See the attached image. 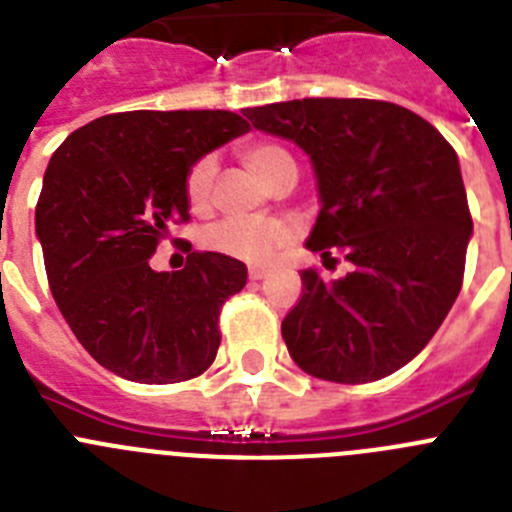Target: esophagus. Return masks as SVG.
I'll return each mask as SVG.
<instances>
[{
  "label": "esophagus",
  "instance_id": "1",
  "mask_svg": "<svg viewBox=\"0 0 512 512\" xmlns=\"http://www.w3.org/2000/svg\"><path fill=\"white\" fill-rule=\"evenodd\" d=\"M248 277L253 279V282H259V279L266 277V266H251L248 269Z\"/></svg>",
  "mask_w": 512,
  "mask_h": 512
}]
</instances>
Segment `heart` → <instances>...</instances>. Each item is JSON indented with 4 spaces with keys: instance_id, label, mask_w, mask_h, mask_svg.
<instances>
[{
    "instance_id": "b5f03b06",
    "label": "heart",
    "mask_w": 512,
    "mask_h": 512,
    "mask_svg": "<svg viewBox=\"0 0 512 512\" xmlns=\"http://www.w3.org/2000/svg\"><path fill=\"white\" fill-rule=\"evenodd\" d=\"M248 169L259 176L261 182H277L287 171H297L295 158L289 156L277 143H251L241 151ZM217 164L212 156L197 158L184 176V194L192 210H205L212 197V182H215ZM292 238L289 225L274 217L256 215H233L205 230V246L210 251L223 253L230 259L241 261H264L271 253L282 248Z\"/></svg>"
}]
</instances>
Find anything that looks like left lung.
I'll list each match as a JSON object with an SVG mask.
<instances>
[{
	"mask_svg": "<svg viewBox=\"0 0 512 512\" xmlns=\"http://www.w3.org/2000/svg\"><path fill=\"white\" fill-rule=\"evenodd\" d=\"M243 115L310 156L320 212L305 246L348 274L302 271L282 338L302 372L364 384L420 354L459 297L472 215L431 122L379 99H292Z\"/></svg>",
	"mask_w": 512,
	"mask_h": 512,
	"instance_id": "obj_1",
	"label": "left lung"
}]
</instances>
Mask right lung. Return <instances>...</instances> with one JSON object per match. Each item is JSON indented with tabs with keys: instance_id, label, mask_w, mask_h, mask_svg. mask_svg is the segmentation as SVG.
I'll return each mask as SVG.
<instances>
[{
	"instance_id": "1",
	"label": "right lung",
	"mask_w": 512,
	"mask_h": 512,
	"mask_svg": "<svg viewBox=\"0 0 512 512\" xmlns=\"http://www.w3.org/2000/svg\"><path fill=\"white\" fill-rule=\"evenodd\" d=\"M243 133L228 110L117 112L51 156L35 207L45 274L74 336L117 377L184 382L215 361L220 307L246 287V264L192 251L182 271H153L148 259L189 220V166Z\"/></svg>"
}]
</instances>
